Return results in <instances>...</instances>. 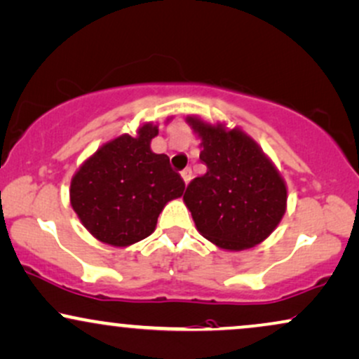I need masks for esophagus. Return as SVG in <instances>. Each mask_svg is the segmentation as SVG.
<instances>
[{
	"label": "esophagus",
	"mask_w": 359,
	"mask_h": 359,
	"mask_svg": "<svg viewBox=\"0 0 359 359\" xmlns=\"http://www.w3.org/2000/svg\"><path fill=\"white\" fill-rule=\"evenodd\" d=\"M180 175H182L184 182L189 184V180H191V177H192V170H191V168H184V170L180 172Z\"/></svg>",
	"instance_id": "obj_1"
}]
</instances>
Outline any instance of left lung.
I'll list each match as a JSON object with an SVG mask.
<instances>
[{"mask_svg":"<svg viewBox=\"0 0 359 359\" xmlns=\"http://www.w3.org/2000/svg\"><path fill=\"white\" fill-rule=\"evenodd\" d=\"M187 122L201 137L207 165L184 194L197 231L227 250L261 244L286 212L287 191L278 168L241 128L227 130L197 116Z\"/></svg>","mask_w":359,"mask_h":359,"instance_id":"left-lung-1","label":"left lung"}]
</instances>
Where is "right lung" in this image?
Listing matches in <instances>:
<instances>
[{"label":"right lung","instance_id":"obj_1","mask_svg":"<svg viewBox=\"0 0 359 359\" xmlns=\"http://www.w3.org/2000/svg\"><path fill=\"white\" fill-rule=\"evenodd\" d=\"M157 133V125L145 123L137 137H116L73 175V210L102 243L125 248L145 239L155 231L167 202L184 194L182 177L167 155L150 150Z\"/></svg>","mask_w":359,"mask_h":359}]
</instances>
